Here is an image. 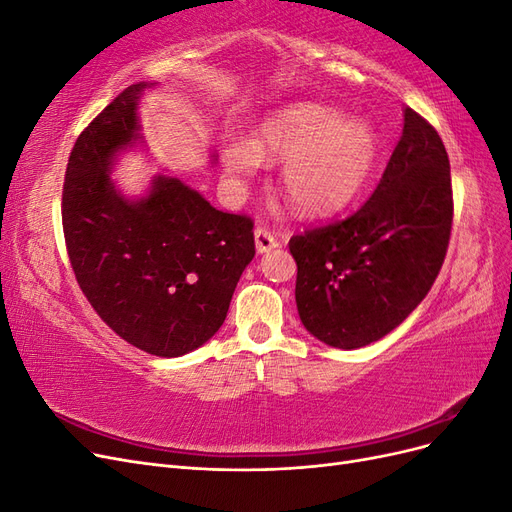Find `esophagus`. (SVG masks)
Segmentation results:
<instances>
[{"label": "esophagus", "mask_w": 512, "mask_h": 512, "mask_svg": "<svg viewBox=\"0 0 512 512\" xmlns=\"http://www.w3.org/2000/svg\"><path fill=\"white\" fill-rule=\"evenodd\" d=\"M254 239H256V250H258V254L271 252L273 247H277V239L271 235V230H267L265 226H258V228L254 230Z\"/></svg>", "instance_id": "1"}]
</instances>
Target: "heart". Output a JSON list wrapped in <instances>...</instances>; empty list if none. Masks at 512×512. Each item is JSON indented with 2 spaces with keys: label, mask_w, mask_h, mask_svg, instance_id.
I'll return each mask as SVG.
<instances>
[{
  "label": "heart",
  "mask_w": 512,
  "mask_h": 512,
  "mask_svg": "<svg viewBox=\"0 0 512 512\" xmlns=\"http://www.w3.org/2000/svg\"><path fill=\"white\" fill-rule=\"evenodd\" d=\"M378 158V138L363 121L331 106L297 104L269 119L252 138H228V175L250 177L260 162H286L280 175L288 203L305 215H329L363 190Z\"/></svg>",
  "instance_id": "b5f03b06"
}]
</instances>
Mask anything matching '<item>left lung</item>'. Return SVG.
<instances>
[{"mask_svg": "<svg viewBox=\"0 0 512 512\" xmlns=\"http://www.w3.org/2000/svg\"><path fill=\"white\" fill-rule=\"evenodd\" d=\"M453 224L451 164L436 128L412 108L367 203L288 243L303 327L354 350L399 327L436 282Z\"/></svg>", "mask_w": 512, "mask_h": 512, "instance_id": "8db88e82", "label": "left lung"}]
</instances>
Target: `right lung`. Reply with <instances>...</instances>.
Listing matches in <instances>:
<instances>
[{
    "label": "right lung",
    "instance_id": "obj_1",
    "mask_svg": "<svg viewBox=\"0 0 512 512\" xmlns=\"http://www.w3.org/2000/svg\"><path fill=\"white\" fill-rule=\"evenodd\" d=\"M136 83L108 104L70 153L61 222L70 265L98 316L128 344L173 359L218 333L250 265L254 222L211 207L175 177L141 198L111 181L117 153L141 141Z\"/></svg>",
    "mask_w": 512,
    "mask_h": 512
}]
</instances>
